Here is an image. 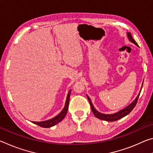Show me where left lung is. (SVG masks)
Masks as SVG:
<instances>
[{"label":"left lung","instance_id":"1","mask_svg":"<svg viewBox=\"0 0 153 153\" xmlns=\"http://www.w3.org/2000/svg\"><path fill=\"white\" fill-rule=\"evenodd\" d=\"M127 36H128V40L130 41L131 42H132L137 46H138V44H137L136 41L133 39V38H132V36H131L130 32H127ZM142 85H143V83H142V84L140 91L139 94L135 98V100H134L132 102L130 103V104H129L128 106H127L126 108H123V109L119 111L118 112L113 113V114H103V113L98 112V111L94 108V105H92V102L91 101V100H90V97H88V96H87L88 99V100H89L90 107H91V109H92V113H94V115L96 117L100 119V120H105L107 121H117L118 120H120V119H121V118H123V117H125V116H126L127 115H128V114L133 110V108L135 107V106L136 105L137 101H138L140 94V92H141V90L142 88Z\"/></svg>","mask_w":153,"mask_h":153}]
</instances>
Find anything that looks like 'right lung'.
<instances>
[{
  "label": "right lung",
  "mask_w": 153,
  "mask_h": 153,
  "mask_svg": "<svg viewBox=\"0 0 153 153\" xmlns=\"http://www.w3.org/2000/svg\"><path fill=\"white\" fill-rule=\"evenodd\" d=\"M71 90H70L67 94V98L65 104V107L63 108V110L61 111V113L58 114L57 115H56L55 117L51 119V120H46V121H32L33 123L36 124V125L39 126L42 128H51V127H53L55 126L56 124L60 122L62 120H63L65 116L66 115L67 113V111H68V107H69V97H70V94H71Z\"/></svg>",
  "instance_id": "obj_1"
}]
</instances>
